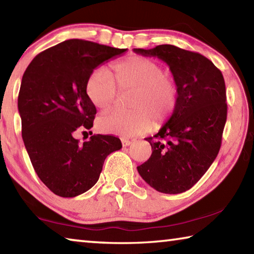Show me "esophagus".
Segmentation results:
<instances>
[{
  "mask_svg": "<svg viewBox=\"0 0 254 254\" xmlns=\"http://www.w3.org/2000/svg\"><path fill=\"white\" fill-rule=\"evenodd\" d=\"M133 142L130 140H127V139H122V144L123 147H128V145H131Z\"/></svg>",
  "mask_w": 254,
  "mask_h": 254,
  "instance_id": "esophagus-1",
  "label": "esophagus"
}]
</instances>
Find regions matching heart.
<instances>
[{"instance_id": "heart-1", "label": "heart", "mask_w": 254, "mask_h": 254, "mask_svg": "<svg viewBox=\"0 0 254 254\" xmlns=\"http://www.w3.org/2000/svg\"><path fill=\"white\" fill-rule=\"evenodd\" d=\"M120 92L133 91L130 107L133 110L110 111L97 121L105 133L134 136L154 126L165 123L175 113L179 88L173 75L165 72L161 64L141 56H130L112 66L111 75L95 69L86 80L85 92L97 109L107 110L114 104Z\"/></svg>"}]
</instances>
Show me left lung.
<instances>
[{"label": "left lung", "instance_id": "obj_1", "mask_svg": "<svg viewBox=\"0 0 254 254\" xmlns=\"http://www.w3.org/2000/svg\"><path fill=\"white\" fill-rule=\"evenodd\" d=\"M133 51L165 62L179 88L175 113L145 137L152 153L137 171L156 190L180 194L203 177L220 151L227 115L224 77L203 55L173 45Z\"/></svg>", "mask_w": 254, "mask_h": 254}]
</instances>
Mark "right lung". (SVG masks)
I'll return each mask as SVG.
<instances>
[{
  "instance_id": "right-lung-1",
  "label": "right lung",
  "mask_w": 254,
  "mask_h": 254,
  "mask_svg": "<svg viewBox=\"0 0 254 254\" xmlns=\"http://www.w3.org/2000/svg\"><path fill=\"white\" fill-rule=\"evenodd\" d=\"M127 49L70 39L37 55L25 69L18 97L22 137L38 177L54 194L75 197L100 178L106 157L122 148L113 135L96 134L79 143L96 107L88 100V76Z\"/></svg>"
}]
</instances>
